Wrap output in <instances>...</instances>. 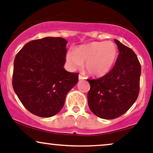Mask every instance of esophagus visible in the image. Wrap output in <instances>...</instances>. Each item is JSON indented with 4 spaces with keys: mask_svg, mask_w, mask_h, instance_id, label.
Wrapping results in <instances>:
<instances>
[{
    "mask_svg": "<svg viewBox=\"0 0 153 153\" xmlns=\"http://www.w3.org/2000/svg\"><path fill=\"white\" fill-rule=\"evenodd\" d=\"M78 78H79V80H83V79H84L85 78L83 76V75H79V76H78Z\"/></svg>",
    "mask_w": 153,
    "mask_h": 153,
    "instance_id": "obj_1",
    "label": "esophagus"
}]
</instances>
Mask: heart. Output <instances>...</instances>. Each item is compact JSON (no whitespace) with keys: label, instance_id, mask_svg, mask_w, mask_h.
I'll use <instances>...</instances> for the list:
<instances>
[{"label":"heart","instance_id":"heart-1","mask_svg":"<svg viewBox=\"0 0 153 153\" xmlns=\"http://www.w3.org/2000/svg\"><path fill=\"white\" fill-rule=\"evenodd\" d=\"M118 56V48L113 42H92L68 51L66 60L68 67L75 70L84 67L89 75L102 76L111 70Z\"/></svg>","mask_w":153,"mask_h":153}]
</instances>
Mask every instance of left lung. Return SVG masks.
Segmentation results:
<instances>
[{"instance_id": "obj_1", "label": "left lung", "mask_w": 153, "mask_h": 153, "mask_svg": "<svg viewBox=\"0 0 153 153\" xmlns=\"http://www.w3.org/2000/svg\"><path fill=\"white\" fill-rule=\"evenodd\" d=\"M114 42L120 53L113 68L101 78L87 79L90 110L105 120L117 118L128 111L139 93L140 62L133 50L118 40Z\"/></svg>"}]
</instances>
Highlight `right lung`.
Wrapping results in <instances>:
<instances>
[{
    "mask_svg": "<svg viewBox=\"0 0 153 153\" xmlns=\"http://www.w3.org/2000/svg\"><path fill=\"white\" fill-rule=\"evenodd\" d=\"M67 43L62 37L32 40L15 56L13 89L33 114L51 117L59 113L67 94L78 83V73L64 68Z\"/></svg>",
    "mask_w": 153,
    "mask_h": 153,
    "instance_id": "add662e5",
    "label": "right lung"
}]
</instances>
